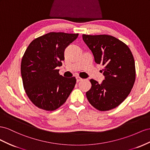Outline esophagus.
Masks as SVG:
<instances>
[{
	"label": "esophagus",
	"instance_id": "1",
	"mask_svg": "<svg viewBox=\"0 0 150 150\" xmlns=\"http://www.w3.org/2000/svg\"><path fill=\"white\" fill-rule=\"evenodd\" d=\"M76 82H80V81H82L83 80L82 78L79 77V76H76Z\"/></svg>",
	"mask_w": 150,
	"mask_h": 150
}]
</instances>
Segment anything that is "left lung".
Returning <instances> with one entry per match:
<instances>
[{"label":"left lung","mask_w":150,"mask_h":150,"mask_svg":"<svg viewBox=\"0 0 150 150\" xmlns=\"http://www.w3.org/2000/svg\"><path fill=\"white\" fill-rule=\"evenodd\" d=\"M94 60L101 64L105 76L101 83L91 79V88L86 92L88 102L100 111L115 108L126 99L133 87L134 59L128 46L110 35H82Z\"/></svg>","instance_id":"8db88e82"}]
</instances>
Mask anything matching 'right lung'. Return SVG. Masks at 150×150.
<instances>
[{
    "mask_svg": "<svg viewBox=\"0 0 150 150\" xmlns=\"http://www.w3.org/2000/svg\"><path fill=\"white\" fill-rule=\"evenodd\" d=\"M79 34L51 32L34 40L25 50L21 71L25 93L38 108L54 110L66 102L74 89L75 76L59 75L65 48Z\"/></svg>",
    "mask_w": 150,
    "mask_h": 150,
    "instance_id": "right-lung-1",
    "label": "right lung"
}]
</instances>
